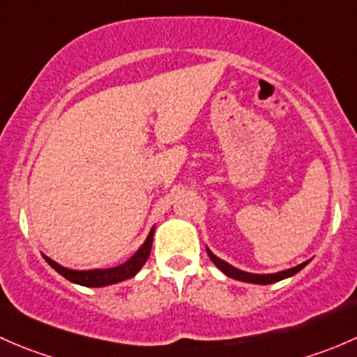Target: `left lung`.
Returning a JSON list of instances; mask_svg holds the SVG:
<instances>
[{
  "mask_svg": "<svg viewBox=\"0 0 357 357\" xmlns=\"http://www.w3.org/2000/svg\"><path fill=\"white\" fill-rule=\"evenodd\" d=\"M207 254H208V257H211V261L214 262V264L218 266V268L221 269V271L225 273L226 276H229V278H233V280H238V282L257 283V285H269V283H276V282H280V280L289 278V276H294L295 273L301 271V269L304 268L305 264H309V261H305V262H302V264L295 266V268L287 269V271L273 273V275H254V273H247V271H242V269L233 268V266L228 264V262H226V261H222V259L215 257V255L212 254V252L208 250V248H207Z\"/></svg>",
  "mask_w": 357,
  "mask_h": 357,
  "instance_id": "1",
  "label": "left lung"
}]
</instances>
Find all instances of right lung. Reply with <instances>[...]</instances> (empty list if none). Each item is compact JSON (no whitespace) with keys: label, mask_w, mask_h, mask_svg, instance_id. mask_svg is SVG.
<instances>
[{"label":"right lung","mask_w":357,"mask_h":357,"mask_svg":"<svg viewBox=\"0 0 357 357\" xmlns=\"http://www.w3.org/2000/svg\"><path fill=\"white\" fill-rule=\"evenodd\" d=\"M153 229L155 228H152V231H150V235L146 236L145 243L138 248V252H136L129 261H126L124 264L115 266V268L75 271V269L63 268V266H60L59 262L52 261V259L46 257V255L45 259L56 273H60V275H62L63 278H67L68 282L77 283V285H82V287H107V285H112V283H119V282H124V280L128 278H132V276L143 268V264H145L146 259H149L150 250H152Z\"/></svg>","instance_id":"add662e5"}]
</instances>
